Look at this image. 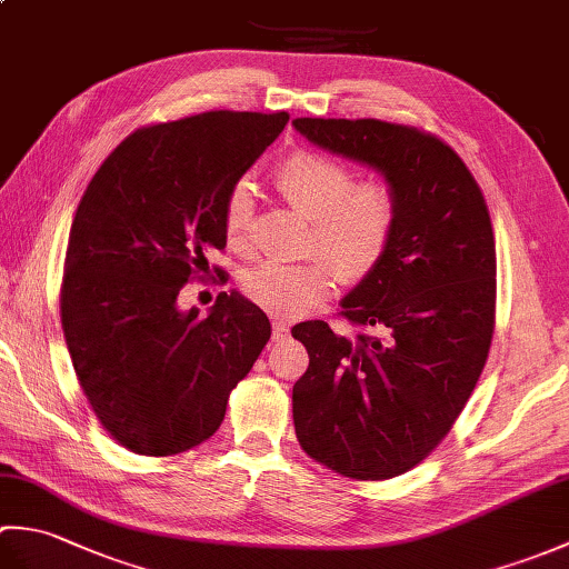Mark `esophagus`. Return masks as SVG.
<instances>
[{
	"instance_id": "esophagus-1",
	"label": "esophagus",
	"mask_w": 569,
	"mask_h": 569,
	"mask_svg": "<svg viewBox=\"0 0 569 569\" xmlns=\"http://www.w3.org/2000/svg\"><path fill=\"white\" fill-rule=\"evenodd\" d=\"M288 328H291V325H288V320L273 318V340H276V342L283 340V337L288 335Z\"/></svg>"
}]
</instances>
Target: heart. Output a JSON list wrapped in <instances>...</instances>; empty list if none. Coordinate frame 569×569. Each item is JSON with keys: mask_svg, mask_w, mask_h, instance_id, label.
<instances>
[{"mask_svg": "<svg viewBox=\"0 0 569 569\" xmlns=\"http://www.w3.org/2000/svg\"><path fill=\"white\" fill-rule=\"evenodd\" d=\"M278 192L312 220L303 263H261L244 278V293L273 316H300L332 293L337 271L359 281L377 269L398 222L393 190L381 180L357 183L342 161L316 151L291 153L276 166ZM253 224V192L229 188L222 202V232L232 249H247Z\"/></svg>", "mask_w": 569, "mask_h": 569, "instance_id": "1", "label": "heart"}]
</instances>
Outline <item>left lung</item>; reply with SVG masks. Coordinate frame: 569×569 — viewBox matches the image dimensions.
Segmentation results:
<instances>
[{
	"label": "left lung",
	"mask_w": 569,
	"mask_h": 569,
	"mask_svg": "<svg viewBox=\"0 0 569 569\" xmlns=\"http://www.w3.org/2000/svg\"><path fill=\"white\" fill-rule=\"evenodd\" d=\"M316 147L379 171L398 202L383 259L342 298L357 337L308 320L293 386L303 450L342 477L391 479L422 462L462 413L487 365L497 244L487 200L438 137L381 119L298 117Z\"/></svg>",
	"instance_id": "1"
}]
</instances>
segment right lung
Masks as SVG:
<instances>
[{
  "instance_id": "obj_1",
  "label": "right lung",
  "mask_w": 569,
  "mask_h": 569,
  "mask_svg": "<svg viewBox=\"0 0 569 569\" xmlns=\"http://www.w3.org/2000/svg\"><path fill=\"white\" fill-rule=\"evenodd\" d=\"M288 112L214 110L137 129L92 176L70 227L60 322L82 393L127 450L186 452L220 428L271 322L220 293L208 318L178 308L224 249L222 202ZM222 269H214L220 276Z\"/></svg>"
}]
</instances>
